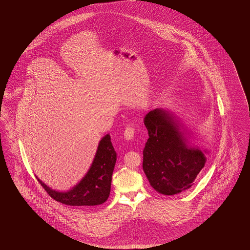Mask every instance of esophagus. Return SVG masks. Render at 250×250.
<instances>
[{
	"label": "esophagus",
	"mask_w": 250,
	"mask_h": 250,
	"mask_svg": "<svg viewBox=\"0 0 250 250\" xmlns=\"http://www.w3.org/2000/svg\"><path fill=\"white\" fill-rule=\"evenodd\" d=\"M134 135H135V128L133 126H127L125 132H124V136L125 138V140L127 141H130L133 138H134Z\"/></svg>",
	"instance_id": "obj_1"
}]
</instances>
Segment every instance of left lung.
<instances>
[{
  "instance_id": "1",
  "label": "left lung",
  "mask_w": 250,
  "mask_h": 250,
  "mask_svg": "<svg viewBox=\"0 0 250 250\" xmlns=\"http://www.w3.org/2000/svg\"><path fill=\"white\" fill-rule=\"evenodd\" d=\"M149 139L143 149V171L153 188L163 195L188 190L205 166L207 150L192 145L178 117L168 109L146 114Z\"/></svg>"
}]
</instances>
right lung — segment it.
<instances>
[{"label": "right lung", "mask_w": 250, "mask_h": 250, "mask_svg": "<svg viewBox=\"0 0 250 250\" xmlns=\"http://www.w3.org/2000/svg\"><path fill=\"white\" fill-rule=\"evenodd\" d=\"M117 155L109 134L98 143L93 163L83 179L67 191L52 189L37 178L38 182L55 201L70 206H95L106 202L110 193L111 177Z\"/></svg>", "instance_id": "1"}]
</instances>
